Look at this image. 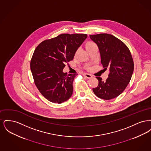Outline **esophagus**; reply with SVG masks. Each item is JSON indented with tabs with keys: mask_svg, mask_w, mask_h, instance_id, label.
<instances>
[{
	"mask_svg": "<svg viewBox=\"0 0 151 151\" xmlns=\"http://www.w3.org/2000/svg\"><path fill=\"white\" fill-rule=\"evenodd\" d=\"M83 75L85 77H86L87 79H91L92 78V75H91V74H89V73H83Z\"/></svg>",
	"mask_w": 151,
	"mask_h": 151,
	"instance_id": "esophagus-1",
	"label": "esophagus"
}]
</instances>
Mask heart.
I'll use <instances>...</instances> for the list:
<instances>
[{
  "label": "heart",
  "mask_w": 151,
  "mask_h": 151,
  "mask_svg": "<svg viewBox=\"0 0 151 151\" xmlns=\"http://www.w3.org/2000/svg\"><path fill=\"white\" fill-rule=\"evenodd\" d=\"M94 45H96V44L94 43L93 42H88V43L86 44V49H88V48H89V47H92V46H94Z\"/></svg>",
  "instance_id": "1"
}]
</instances>
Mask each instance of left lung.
Listing matches in <instances>:
<instances>
[{
    "mask_svg": "<svg viewBox=\"0 0 151 151\" xmlns=\"http://www.w3.org/2000/svg\"><path fill=\"white\" fill-rule=\"evenodd\" d=\"M89 37L99 47L101 64L110 71L105 82L96 77L99 85L93 88L94 93L103 100L114 99L124 91L131 79L134 65L131 52L124 43L113 35L103 33Z\"/></svg>",
    "mask_w": 151,
    "mask_h": 151,
    "instance_id": "left-lung-1",
    "label": "left lung"
}]
</instances>
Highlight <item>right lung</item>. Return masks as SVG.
I'll list each match as a JSON object with an SVG mask.
<instances>
[{"label":"right lung","mask_w":151,"mask_h":151,"mask_svg":"<svg viewBox=\"0 0 151 151\" xmlns=\"http://www.w3.org/2000/svg\"><path fill=\"white\" fill-rule=\"evenodd\" d=\"M86 38V34H62L36 47L30 62L31 72L40 93L51 102L61 104L71 97L76 74H67L63 70Z\"/></svg>","instance_id":"add662e5"}]
</instances>
